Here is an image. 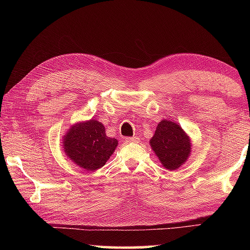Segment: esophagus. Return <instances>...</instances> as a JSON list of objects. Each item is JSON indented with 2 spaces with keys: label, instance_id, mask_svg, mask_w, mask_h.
Masks as SVG:
<instances>
[{
  "label": "esophagus",
  "instance_id": "obj_1",
  "mask_svg": "<svg viewBox=\"0 0 250 250\" xmlns=\"http://www.w3.org/2000/svg\"><path fill=\"white\" fill-rule=\"evenodd\" d=\"M125 141L126 142H137L138 138L137 137H129V138H125Z\"/></svg>",
  "mask_w": 250,
  "mask_h": 250
}]
</instances>
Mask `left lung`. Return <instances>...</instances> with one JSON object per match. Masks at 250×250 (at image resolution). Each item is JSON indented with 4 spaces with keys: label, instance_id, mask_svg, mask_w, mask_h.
I'll use <instances>...</instances> for the list:
<instances>
[{
    "label": "left lung",
    "instance_id": "1",
    "mask_svg": "<svg viewBox=\"0 0 250 250\" xmlns=\"http://www.w3.org/2000/svg\"><path fill=\"white\" fill-rule=\"evenodd\" d=\"M150 145L161 164L170 171L179 168L191 154V143L183 129L166 119L156 126Z\"/></svg>",
    "mask_w": 250,
    "mask_h": 250
}]
</instances>
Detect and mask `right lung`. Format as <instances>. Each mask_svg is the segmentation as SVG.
Returning a JSON list of instances; mask_svg holds the SVG:
<instances>
[{"mask_svg": "<svg viewBox=\"0 0 250 250\" xmlns=\"http://www.w3.org/2000/svg\"><path fill=\"white\" fill-rule=\"evenodd\" d=\"M117 145V139L107 137L104 125L94 119L74 125L64 138L67 156L87 171L104 167Z\"/></svg>", "mask_w": 250, "mask_h": 250, "instance_id": "obj_1", "label": "right lung"}]
</instances>
